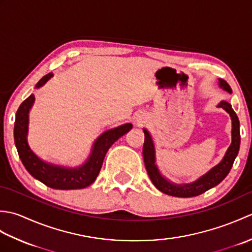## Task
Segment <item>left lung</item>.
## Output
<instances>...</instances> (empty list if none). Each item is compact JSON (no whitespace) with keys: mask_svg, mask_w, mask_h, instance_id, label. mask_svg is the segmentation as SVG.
Instances as JSON below:
<instances>
[{"mask_svg":"<svg viewBox=\"0 0 252 252\" xmlns=\"http://www.w3.org/2000/svg\"><path fill=\"white\" fill-rule=\"evenodd\" d=\"M220 87L223 88L227 92L232 93V89L229 87L228 83L225 80L220 79ZM219 107H222L223 109H225L229 116L232 118V144L228 147L225 156L222 159V161L216 165L215 168H212L208 173H206L200 179H198L196 182L191 184H184V185H175L170 183L165 180L161 174L159 173L157 169V165L155 164V148L154 143L152 140V136L149 135L147 130L144 129V134H145V141H144L143 146V157L144 162H145V167L147 170V173L149 179L153 182V184L157 187V189L164 192V194L174 196V197H194L202 194V192L207 191L208 189H212L213 186L218 185L220 182H222L225 176L228 174L229 170L232 169V165L234 163V160L236 158L239 145H240V132H239V120L237 115L235 114L233 110L231 104H228L227 101L222 100L220 104L218 105Z\"/></svg>","mask_w":252,"mask_h":252,"instance_id":"obj_1","label":"left lung"}]
</instances>
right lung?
Returning <instances> with one entry per match:
<instances>
[{
	"label": "right lung",
	"instance_id": "right-lung-1",
	"mask_svg": "<svg viewBox=\"0 0 252 252\" xmlns=\"http://www.w3.org/2000/svg\"><path fill=\"white\" fill-rule=\"evenodd\" d=\"M53 73H47L36 83L35 88H40ZM34 101V95L31 94L26 98L16 112V120L14 126L15 145L17 148L19 158L27 171L46 186L55 189H81L91 185L97 178L103 164L106 153L118 138L125 135L132 129L131 123L120 126L103 133L94 143L93 151L88 161L76 169H68L58 165L46 163L37 158L31 151L27 142L28 132L29 110Z\"/></svg>",
	"mask_w": 252,
	"mask_h": 252
}]
</instances>
